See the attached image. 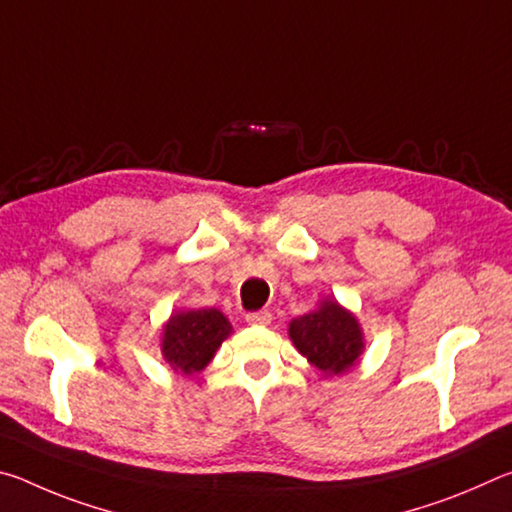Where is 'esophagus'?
<instances>
[{
    "mask_svg": "<svg viewBox=\"0 0 512 512\" xmlns=\"http://www.w3.org/2000/svg\"><path fill=\"white\" fill-rule=\"evenodd\" d=\"M271 311H253V314H246V323L248 325H268L271 323Z\"/></svg>",
    "mask_w": 512,
    "mask_h": 512,
    "instance_id": "obj_1",
    "label": "esophagus"
}]
</instances>
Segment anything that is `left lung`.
Listing matches in <instances>:
<instances>
[{
  "mask_svg": "<svg viewBox=\"0 0 512 512\" xmlns=\"http://www.w3.org/2000/svg\"><path fill=\"white\" fill-rule=\"evenodd\" d=\"M289 339L325 379L350 372L366 350L359 318L329 296L305 316L291 320Z\"/></svg>",
  "mask_w": 512,
  "mask_h": 512,
  "instance_id": "8db88e82",
  "label": "left lung"
}]
</instances>
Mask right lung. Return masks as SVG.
Wrapping results in <instances>:
<instances>
[{
  "instance_id": "obj_1",
  "label": "right lung",
  "mask_w": 512,
  "mask_h": 512,
  "mask_svg": "<svg viewBox=\"0 0 512 512\" xmlns=\"http://www.w3.org/2000/svg\"><path fill=\"white\" fill-rule=\"evenodd\" d=\"M232 334L221 309H178L160 332V352L173 372L194 377L214 359L221 343Z\"/></svg>"
}]
</instances>
